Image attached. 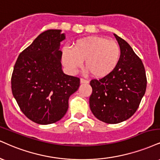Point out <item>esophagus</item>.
Instances as JSON below:
<instances>
[{"mask_svg":"<svg viewBox=\"0 0 160 160\" xmlns=\"http://www.w3.org/2000/svg\"><path fill=\"white\" fill-rule=\"evenodd\" d=\"M80 83H86V84H87V83H88V81L87 80H85V79L81 78V79H80Z\"/></svg>","mask_w":160,"mask_h":160,"instance_id":"1","label":"esophagus"}]
</instances>
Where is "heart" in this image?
Masks as SVG:
<instances>
[{
	"label": "heart",
	"mask_w": 160,
	"mask_h": 160,
	"mask_svg": "<svg viewBox=\"0 0 160 160\" xmlns=\"http://www.w3.org/2000/svg\"><path fill=\"white\" fill-rule=\"evenodd\" d=\"M121 49L118 43L101 36H87L78 39L73 48L62 50V62L67 70L75 74L85 61L86 68L95 78H103L118 65Z\"/></svg>",
	"instance_id": "1"
}]
</instances>
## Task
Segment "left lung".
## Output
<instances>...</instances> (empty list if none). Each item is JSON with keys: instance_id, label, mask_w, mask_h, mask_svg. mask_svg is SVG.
Listing matches in <instances>:
<instances>
[{"instance_id": "left-lung-1", "label": "left lung", "mask_w": 160, "mask_h": 160, "mask_svg": "<svg viewBox=\"0 0 160 160\" xmlns=\"http://www.w3.org/2000/svg\"><path fill=\"white\" fill-rule=\"evenodd\" d=\"M114 36L121 49L118 65L104 78L90 82V109L96 118L107 124L130 118L137 110L147 86L142 60L128 42Z\"/></svg>"}]
</instances>
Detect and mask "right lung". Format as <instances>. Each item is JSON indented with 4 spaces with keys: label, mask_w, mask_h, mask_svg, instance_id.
<instances>
[{
    "label": "right lung",
    "mask_w": 160,
    "mask_h": 160,
    "mask_svg": "<svg viewBox=\"0 0 160 160\" xmlns=\"http://www.w3.org/2000/svg\"><path fill=\"white\" fill-rule=\"evenodd\" d=\"M61 30L42 32L18 56L11 78L12 92L22 112L39 124L62 118L69 97L78 89L80 79L62 70Z\"/></svg>",
    "instance_id": "right-lung-1"
}]
</instances>
